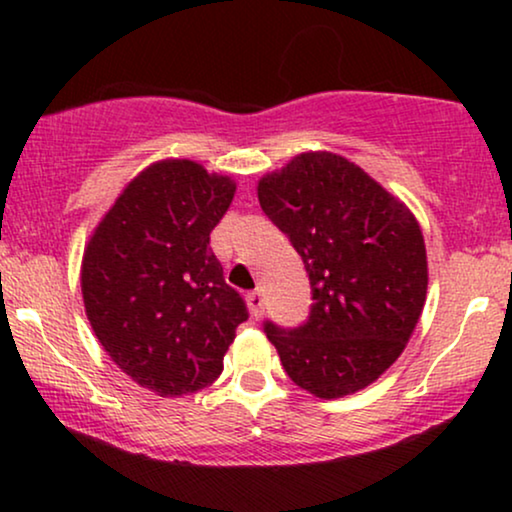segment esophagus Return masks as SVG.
<instances>
[{
	"label": "esophagus",
	"mask_w": 512,
	"mask_h": 512,
	"mask_svg": "<svg viewBox=\"0 0 512 512\" xmlns=\"http://www.w3.org/2000/svg\"><path fill=\"white\" fill-rule=\"evenodd\" d=\"M247 305H249L251 317L261 319V314H263V293L261 291L247 293Z\"/></svg>",
	"instance_id": "34e87169"
}]
</instances>
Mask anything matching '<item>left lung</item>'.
Returning a JSON list of instances; mask_svg holds the SVG:
<instances>
[{"label": "left lung", "instance_id": "1", "mask_svg": "<svg viewBox=\"0 0 512 512\" xmlns=\"http://www.w3.org/2000/svg\"><path fill=\"white\" fill-rule=\"evenodd\" d=\"M258 202L312 286L303 326L265 321L286 375L326 401L366 389L422 317L429 270L417 219L359 165L328 151L300 153L265 174Z\"/></svg>", "mask_w": 512, "mask_h": 512}]
</instances>
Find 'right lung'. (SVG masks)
Segmentation results:
<instances>
[{
  "label": "right lung",
  "mask_w": 512,
  "mask_h": 512,
  "mask_svg": "<svg viewBox=\"0 0 512 512\" xmlns=\"http://www.w3.org/2000/svg\"><path fill=\"white\" fill-rule=\"evenodd\" d=\"M233 195L230 177L158 160L123 188L83 251L81 293L97 340L158 396L209 387L249 319L209 249Z\"/></svg>",
  "instance_id": "obj_1"
}]
</instances>
